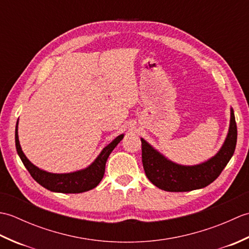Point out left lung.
Segmentation results:
<instances>
[{
	"label": "left lung",
	"instance_id": "8db88e82",
	"mask_svg": "<svg viewBox=\"0 0 249 249\" xmlns=\"http://www.w3.org/2000/svg\"><path fill=\"white\" fill-rule=\"evenodd\" d=\"M237 129L233 109H230V125L219 151L198 165L185 166L174 162L141 138L142 163L147 178L166 192H190L208 186L219 177L229 162L236 145Z\"/></svg>",
	"mask_w": 249,
	"mask_h": 249
}]
</instances>
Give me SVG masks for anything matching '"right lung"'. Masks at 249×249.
Here are the masks:
<instances>
[{"instance_id": "1", "label": "right lung", "mask_w": 249, "mask_h": 249, "mask_svg": "<svg viewBox=\"0 0 249 249\" xmlns=\"http://www.w3.org/2000/svg\"><path fill=\"white\" fill-rule=\"evenodd\" d=\"M123 137L124 134L118 136L107 146H105L102 152L99 153V155L95 158V160L87 168L70 173H52L36 167L24 155L19 142L18 121L15 131L16 149H17L20 160H22L24 167L28 169L32 178L37 183L40 184L41 186L50 190V192L63 194L84 193L96 187L104 178L106 162H107L109 155L114 150V147L120 143L121 140L123 139Z\"/></svg>"}]
</instances>
